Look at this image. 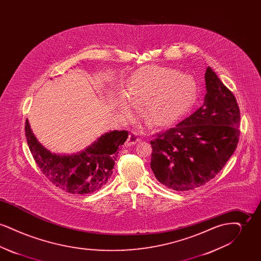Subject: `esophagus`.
I'll list each match as a JSON object with an SVG mask.
<instances>
[{"instance_id":"obj_1","label":"esophagus","mask_w":261,"mask_h":261,"mask_svg":"<svg viewBox=\"0 0 261 261\" xmlns=\"http://www.w3.org/2000/svg\"><path fill=\"white\" fill-rule=\"evenodd\" d=\"M140 142V139H139V137L137 135L136 133H131L128 138H127V141H126V146H128V147H131V146H134V145H136L137 143H139Z\"/></svg>"}]
</instances>
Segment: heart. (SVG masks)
<instances>
[{"mask_svg":"<svg viewBox=\"0 0 261 261\" xmlns=\"http://www.w3.org/2000/svg\"><path fill=\"white\" fill-rule=\"evenodd\" d=\"M197 85L189 75L156 65L139 69L126 83V94L121 93L116 107L122 113H129L132 103L146 105L149 120L159 126L171 124L183 116L194 103Z\"/></svg>","mask_w":261,"mask_h":261,"instance_id":"b5f03b06","label":"heart"}]
</instances>
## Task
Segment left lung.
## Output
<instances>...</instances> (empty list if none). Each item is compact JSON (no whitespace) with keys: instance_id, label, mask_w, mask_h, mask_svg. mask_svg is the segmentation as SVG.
Returning a JSON list of instances; mask_svg holds the SVG:
<instances>
[{"instance_id":"obj_1","label":"left lung","mask_w":261,"mask_h":261,"mask_svg":"<svg viewBox=\"0 0 261 261\" xmlns=\"http://www.w3.org/2000/svg\"><path fill=\"white\" fill-rule=\"evenodd\" d=\"M202 106L186 119L150 141V168L174 191L202 186L221 171L240 136V110L232 92L207 67Z\"/></svg>"}]
</instances>
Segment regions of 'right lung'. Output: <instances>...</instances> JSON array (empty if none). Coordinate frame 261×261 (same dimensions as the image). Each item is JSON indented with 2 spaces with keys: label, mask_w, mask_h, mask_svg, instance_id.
Listing matches in <instances>:
<instances>
[{
  "label": "right lung",
  "mask_w": 261,
  "mask_h": 261,
  "mask_svg": "<svg viewBox=\"0 0 261 261\" xmlns=\"http://www.w3.org/2000/svg\"><path fill=\"white\" fill-rule=\"evenodd\" d=\"M25 135L39 168L55 186L73 195H86L99 191L111 179L114 162L128 132H106L72 154L55 153L46 149L33 134L28 119Z\"/></svg>",
  "instance_id": "obj_1"
}]
</instances>
